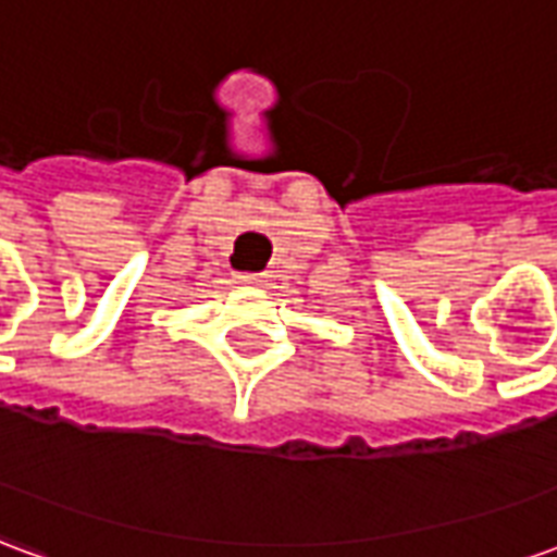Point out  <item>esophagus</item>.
Listing matches in <instances>:
<instances>
[{
	"label": "esophagus",
	"mask_w": 557,
	"mask_h": 557,
	"mask_svg": "<svg viewBox=\"0 0 557 557\" xmlns=\"http://www.w3.org/2000/svg\"><path fill=\"white\" fill-rule=\"evenodd\" d=\"M235 280L244 283V286H259V283H265V274L262 271H242Z\"/></svg>",
	"instance_id": "obj_1"
}]
</instances>
